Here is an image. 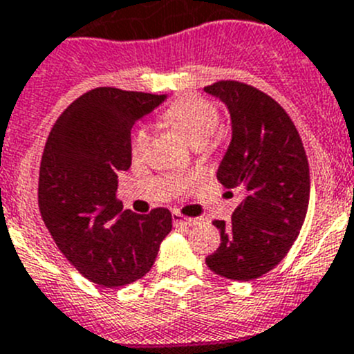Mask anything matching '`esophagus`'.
<instances>
[{"instance_id": "34e87169", "label": "esophagus", "mask_w": 354, "mask_h": 354, "mask_svg": "<svg viewBox=\"0 0 354 354\" xmlns=\"http://www.w3.org/2000/svg\"><path fill=\"white\" fill-rule=\"evenodd\" d=\"M173 223H174V225L192 227V225H196V220H194V218H183L180 213H176V211H174V213H173Z\"/></svg>"}]
</instances>
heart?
Listing matches in <instances>:
<instances>
[{
	"mask_svg": "<svg viewBox=\"0 0 354 354\" xmlns=\"http://www.w3.org/2000/svg\"><path fill=\"white\" fill-rule=\"evenodd\" d=\"M162 120L180 131L194 148H204L207 141L216 132L220 124L218 108L201 95H185L164 110ZM151 141V132L147 125L134 129L131 136L132 158H143L148 153Z\"/></svg>",
	"mask_w": 354,
	"mask_h": 354,
	"instance_id": "obj_1",
	"label": "heart"
}]
</instances>
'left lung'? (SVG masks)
<instances>
[{
  "instance_id": "obj_1",
  "label": "left lung",
  "mask_w": 354,
  "mask_h": 354,
  "mask_svg": "<svg viewBox=\"0 0 354 354\" xmlns=\"http://www.w3.org/2000/svg\"><path fill=\"white\" fill-rule=\"evenodd\" d=\"M204 91L225 102L232 120L216 178L244 194L229 223L213 222L222 243L206 263L227 279L252 281L281 262L299 237L311 192L307 155L292 118L266 92L236 80Z\"/></svg>"
}]
</instances>
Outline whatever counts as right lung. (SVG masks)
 Returning <instances> with one entry per match:
<instances>
[{"label": "right lung", "instance_id": "1", "mask_svg": "<svg viewBox=\"0 0 354 354\" xmlns=\"http://www.w3.org/2000/svg\"><path fill=\"white\" fill-rule=\"evenodd\" d=\"M166 95L97 87L69 104L52 127L39 164L38 206L62 255L95 285L143 277L173 229L166 207L122 211L118 173L131 167V129Z\"/></svg>", "mask_w": 354, "mask_h": 354}]
</instances>
